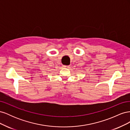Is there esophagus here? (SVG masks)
<instances>
[{"mask_svg":"<svg viewBox=\"0 0 130 130\" xmlns=\"http://www.w3.org/2000/svg\"><path fill=\"white\" fill-rule=\"evenodd\" d=\"M69 66H63V67L65 68H69Z\"/></svg>","mask_w":130,"mask_h":130,"instance_id":"esophagus-1","label":"esophagus"}]
</instances>
